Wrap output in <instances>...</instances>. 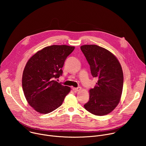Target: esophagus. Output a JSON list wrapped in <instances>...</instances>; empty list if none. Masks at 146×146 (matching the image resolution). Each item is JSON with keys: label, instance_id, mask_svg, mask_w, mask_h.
<instances>
[{"label": "esophagus", "instance_id": "esophagus-1", "mask_svg": "<svg viewBox=\"0 0 146 146\" xmlns=\"http://www.w3.org/2000/svg\"><path fill=\"white\" fill-rule=\"evenodd\" d=\"M81 90V88L80 87H77V88H73V90L74 92H77V91H80Z\"/></svg>", "mask_w": 146, "mask_h": 146}]
</instances>
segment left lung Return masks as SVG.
<instances>
[{"label": "left lung", "instance_id": "8db88e82", "mask_svg": "<svg viewBox=\"0 0 146 146\" xmlns=\"http://www.w3.org/2000/svg\"><path fill=\"white\" fill-rule=\"evenodd\" d=\"M94 77L98 78L94 88L89 91L90 100L84 105L88 111L95 115L111 113L120 101L123 76L117 57L107 49L94 44L80 47Z\"/></svg>", "mask_w": 146, "mask_h": 146}]
</instances>
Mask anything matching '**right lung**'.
I'll use <instances>...</instances> for the list:
<instances>
[{
  "mask_svg": "<svg viewBox=\"0 0 146 146\" xmlns=\"http://www.w3.org/2000/svg\"><path fill=\"white\" fill-rule=\"evenodd\" d=\"M74 46L52 45L38 51L27 62L22 85L25 97L37 112L47 114L62 105L71 88L55 81Z\"/></svg>",
  "mask_w": 146,
  "mask_h": 146,
  "instance_id": "obj_1",
  "label": "right lung"
}]
</instances>
